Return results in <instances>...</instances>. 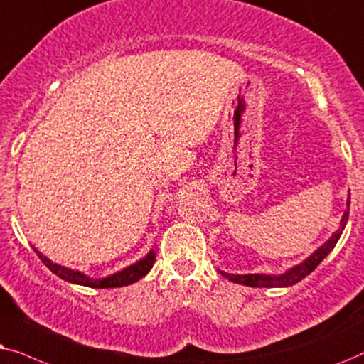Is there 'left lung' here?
<instances>
[{"mask_svg":"<svg viewBox=\"0 0 364 364\" xmlns=\"http://www.w3.org/2000/svg\"><path fill=\"white\" fill-rule=\"evenodd\" d=\"M348 210L345 211V215L341 218V223H340V228H338V231L334 232V235L329 238L326 243H324L321 248H318L314 253L309 256L308 259H304L301 264L294 266L289 271H287L284 274H279V276H268V274H230V273H225V271H220V274L225 276L232 283H240V284H246V287H251V288H281V287H291V284L298 283V281H301L303 278H306V276L311 273V271L316 268V266L321 263V261L326 258V256L331 253L334 246H336L338 240H340L343 230H345L346 226V221H348V216H350V200H348Z\"/></svg>","mask_w":364,"mask_h":364,"instance_id":"1","label":"left lung"}]
</instances>
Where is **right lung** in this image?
<instances>
[{
  "label": "right lung",
  "instance_id": "right-lung-1",
  "mask_svg": "<svg viewBox=\"0 0 364 364\" xmlns=\"http://www.w3.org/2000/svg\"><path fill=\"white\" fill-rule=\"evenodd\" d=\"M36 255L40 256V259L45 263L50 271H53L56 276H60L61 279L65 281H70V283H76V284H83V287H90V288H119V287H128V284H133L134 281L141 279L143 276L148 274V271L153 268L154 264V259H156V255H154V251L151 250L149 253L144 256L143 259H139L138 263H134L129 266V268H126L123 271H119V273L116 274H111L108 278H103V279H91L88 276H85L83 273H80V271H75V269H68L65 266H60L56 263H51L50 259L46 258V256H43L40 251L35 250Z\"/></svg>",
  "mask_w": 364,
  "mask_h": 364
}]
</instances>
